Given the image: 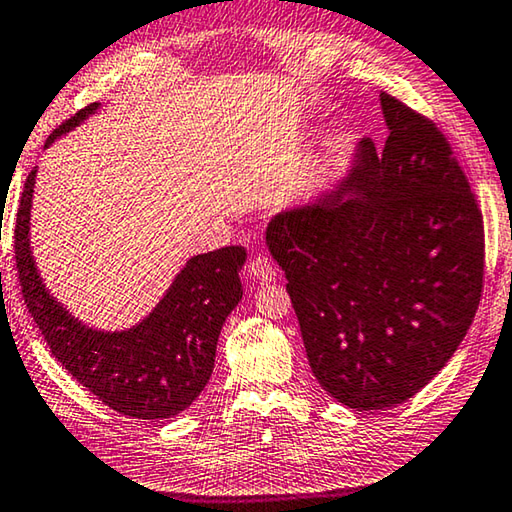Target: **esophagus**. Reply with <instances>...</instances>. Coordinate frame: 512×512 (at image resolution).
Listing matches in <instances>:
<instances>
[{
	"instance_id": "obj_1",
	"label": "esophagus",
	"mask_w": 512,
	"mask_h": 512,
	"mask_svg": "<svg viewBox=\"0 0 512 512\" xmlns=\"http://www.w3.org/2000/svg\"><path fill=\"white\" fill-rule=\"evenodd\" d=\"M249 277L256 283H270L274 281V277H277V272H274V267L267 258L256 256L254 261L249 263Z\"/></svg>"
}]
</instances>
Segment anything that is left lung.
Wrapping results in <instances>:
<instances>
[{"label": "left lung", "mask_w": 512, "mask_h": 512, "mask_svg": "<svg viewBox=\"0 0 512 512\" xmlns=\"http://www.w3.org/2000/svg\"><path fill=\"white\" fill-rule=\"evenodd\" d=\"M389 137L270 219L265 245L320 387L357 412L405 403L453 357L483 288V217L435 123L380 93Z\"/></svg>", "instance_id": "8db88e82"}]
</instances>
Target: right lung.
I'll return each mask as SVG.
<instances>
[{
  "label": "right lung",
  "instance_id": "obj_1",
  "mask_svg": "<svg viewBox=\"0 0 512 512\" xmlns=\"http://www.w3.org/2000/svg\"><path fill=\"white\" fill-rule=\"evenodd\" d=\"M93 102L52 132L45 148L93 116ZM38 167L22 192L15 222V265L22 297L41 329L52 357L82 387L114 412L162 421L187 410L215 368L217 341L231 311L242 300V247H222L187 258L167 293L132 327L98 329L75 318L45 288L31 251V206Z\"/></svg>",
  "mask_w": 512,
  "mask_h": 512
}]
</instances>
